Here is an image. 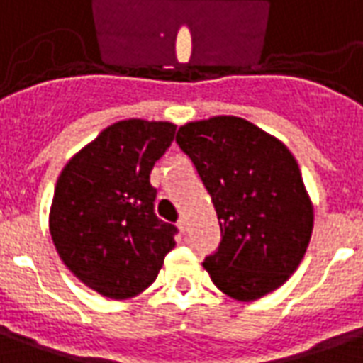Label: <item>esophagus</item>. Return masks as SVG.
Segmentation results:
<instances>
[{"instance_id": "obj_1", "label": "esophagus", "mask_w": 363, "mask_h": 363, "mask_svg": "<svg viewBox=\"0 0 363 363\" xmlns=\"http://www.w3.org/2000/svg\"><path fill=\"white\" fill-rule=\"evenodd\" d=\"M178 228L182 230V232H187V230H189V226H187V218H185V216H179V220H178Z\"/></svg>"}]
</instances>
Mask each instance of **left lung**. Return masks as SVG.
I'll use <instances>...</instances> for the list:
<instances>
[{
    "mask_svg": "<svg viewBox=\"0 0 363 363\" xmlns=\"http://www.w3.org/2000/svg\"><path fill=\"white\" fill-rule=\"evenodd\" d=\"M213 197L222 242L203 267L230 298L253 301L282 286L306 255L313 205L288 147L251 121L214 116L176 135Z\"/></svg>",
    "mask_w": 363,
    "mask_h": 363,
    "instance_id": "8db88e82",
    "label": "left lung"
}]
</instances>
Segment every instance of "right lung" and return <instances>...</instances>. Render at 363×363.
Here are the masks:
<instances>
[{"mask_svg":"<svg viewBox=\"0 0 363 363\" xmlns=\"http://www.w3.org/2000/svg\"><path fill=\"white\" fill-rule=\"evenodd\" d=\"M170 121L123 120L79 150L57 178L50 207L55 251L84 286L110 300L149 288L176 245L156 218L150 170L174 141Z\"/></svg>","mask_w":363,"mask_h":363,"instance_id":"obj_1","label":"right lung"}]
</instances>
